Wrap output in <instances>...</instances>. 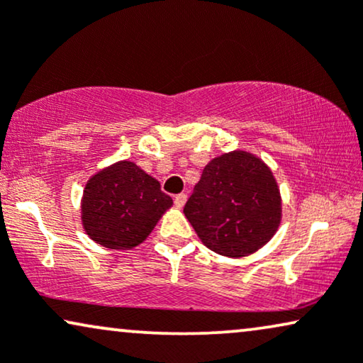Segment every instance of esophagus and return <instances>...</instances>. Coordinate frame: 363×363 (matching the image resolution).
<instances>
[{
	"mask_svg": "<svg viewBox=\"0 0 363 363\" xmlns=\"http://www.w3.org/2000/svg\"><path fill=\"white\" fill-rule=\"evenodd\" d=\"M185 201H186L185 193H178V195H175V199H173V203H175V206H178V208H182V206L185 205Z\"/></svg>",
	"mask_w": 363,
	"mask_h": 363,
	"instance_id": "1",
	"label": "esophagus"
}]
</instances>
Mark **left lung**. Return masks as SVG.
Instances as JSON below:
<instances>
[{
    "label": "left lung",
    "instance_id": "8db88e82",
    "mask_svg": "<svg viewBox=\"0 0 363 363\" xmlns=\"http://www.w3.org/2000/svg\"><path fill=\"white\" fill-rule=\"evenodd\" d=\"M183 213L210 250L250 255L279 228V186L262 160L245 152L225 153L206 164Z\"/></svg>",
    "mask_w": 363,
    "mask_h": 363
}]
</instances>
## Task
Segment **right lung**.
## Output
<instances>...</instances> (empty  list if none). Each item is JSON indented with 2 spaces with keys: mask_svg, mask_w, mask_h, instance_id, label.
Segmentation results:
<instances>
[{
  "mask_svg": "<svg viewBox=\"0 0 363 363\" xmlns=\"http://www.w3.org/2000/svg\"><path fill=\"white\" fill-rule=\"evenodd\" d=\"M172 199L135 163L120 162L89 178L82 213L86 233L103 247L130 250L152 233Z\"/></svg>",
  "mask_w": 363,
  "mask_h": 363,
  "instance_id": "1",
  "label": "right lung"
}]
</instances>
